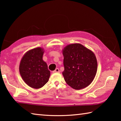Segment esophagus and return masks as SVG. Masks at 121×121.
Masks as SVG:
<instances>
[{"instance_id":"34e87169","label":"esophagus","mask_w":121,"mask_h":121,"mask_svg":"<svg viewBox=\"0 0 121 121\" xmlns=\"http://www.w3.org/2000/svg\"><path fill=\"white\" fill-rule=\"evenodd\" d=\"M60 72V70L58 68H56V70L55 71H53V73H59Z\"/></svg>"}]
</instances>
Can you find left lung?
<instances>
[{"label":"left lung","mask_w":121,"mask_h":121,"mask_svg":"<svg viewBox=\"0 0 121 121\" xmlns=\"http://www.w3.org/2000/svg\"><path fill=\"white\" fill-rule=\"evenodd\" d=\"M62 74L66 84L73 89L85 88L93 81L97 71L94 53L80 43H72L63 48Z\"/></svg>","instance_id":"8db88e82"}]
</instances>
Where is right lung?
Here are the masks:
<instances>
[{"label": "right lung", "mask_w": 121, "mask_h": 121, "mask_svg": "<svg viewBox=\"0 0 121 121\" xmlns=\"http://www.w3.org/2000/svg\"><path fill=\"white\" fill-rule=\"evenodd\" d=\"M43 48L32 49L24 54L20 61L19 71L23 80L35 89L44 86L50 75L47 63L43 60Z\"/></svg>", "instance_id": "obj_1"}]
</instances>
